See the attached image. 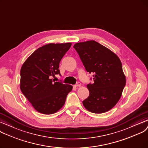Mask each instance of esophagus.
I'll use <instances>...</instances> for the list:
<instances>
[{
	"instance_id": "34e87169",
	"label": "esophagus",
	"mask_w": 148,
	"mask_h": 148,
	"mask_svg": "<svg viewBox=\"0 0 148 148\" xmlns=\"http://www.w3.org/2000/svg\"><path fill=\"white\" fill-rule=\"evenodd\" d=\"M75 86V87H81V82H78Z\"/></svg>"
}]
</instances>
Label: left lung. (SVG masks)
Listing matches in <instances>:
<instances>
[{
    "label": "left lung",
    "mask_w": 148,
    "mask_h": 148,
    "mask_svg": "<svg viewBox=\"0 0 148 148\" xmlns=\"http://www.w3.org/2000/svg\"><path fill=\"white\" fill-rule=\"evenodd\" d=\"M73 47L87 71L94 73V83L87 86L90 95L82 101L84 107L97 114L110 110L120 99L126 84L120 59L95 40L77 43Z\"/></svg>",
    "instance_id": "8db88e82"
}]
</instances>
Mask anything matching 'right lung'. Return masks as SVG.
I'll return each mask as SVG.
<instances>
[{
  "label": "right lung",
  "mask_w": 148,
  "mask_h": 148,
  "mask_svg": "<svg viewBox=\"0 0 148 148\" xmlns=\"http://www.w3.org/2000/svg\"><path fill=\"white\" fill-rule=\"evenodd\" d=\"M71 43H49L37 49L24 62L20 70V88L34 109L52 114L65 103L73 87L51 79L60 75L59 64Z\"/></svg>",
  "instance_id": "right-lung-1"
}]
</instances>
